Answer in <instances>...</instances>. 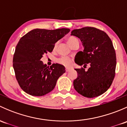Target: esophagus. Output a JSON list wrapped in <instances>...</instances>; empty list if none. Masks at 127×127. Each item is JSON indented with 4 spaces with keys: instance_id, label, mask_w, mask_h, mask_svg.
<instances>
[{
    "instance_id": "34e87169",
    "label": "esophagus",
    "mask_w": 127,
    "mask_h": 127,
    "mask_svg": "<svg viewBox=\"0 0 127 127\" xmlns=\"http://www.w3.org/2000/svg\"><path fill=\"white\" fill-rule=\"evenodd\" d=\"M70 70H71V68H70V67H66V72L69 71Z\"/></svg>"
}]
</instances>
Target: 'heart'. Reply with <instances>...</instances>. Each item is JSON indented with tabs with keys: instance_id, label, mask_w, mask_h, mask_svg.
<instances>
[{
	"instance_id": "b5f03b06",
	"label": "heart",
	"mask_w": 127,
	"mask_h": 127,
	"mask_svg": "<svg viewBox=\"0 0 127 127\" xmlns=\"http://www.w3.org/2000/svg\"><path fill=\"white\" fill-rule=\"evenodd\" d=\"M75 40H78V39H77L75 37H69L68 39H67V42L68 43L69 45H71L72 43H73L74 42H75ZM57 62L58 63L64 65V66H69L71 65L72 60L71 58L68 57H62L61 58H59L57 60Z\"/></svg>"
}]
</instances>
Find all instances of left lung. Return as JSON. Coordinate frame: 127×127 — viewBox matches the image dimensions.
<instances>
[{"label":"left lung","instance_id":"1","mask_svg":"<svg viewBox=\"0 0 127 127\" xmlns=\"http://www.w3.org/2000/svg\"><path fill=\"white\" fill-rule=\"evenodd\" d=\"M71 35L79 38L84 48L75 57V63L84 67L75 69L78 76L74 87L87 98L98 96L109 89L115 76L116 55L112 41L106 32L92 27L74 29ZM87 64L89 68L85 71Z\"/></svg>","mask_w":127,"mask_h":127}]
</instances>
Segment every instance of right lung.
<instances>
[{
	"label": "right lung",
	"instance_id": "right-lung-1",
	"mask_svg": "<svg viewBox=\"0 0 127 127\" xmlns=\"http://www.w3.org/2000/svg\"><path fill=\"white\" fill-rule=\"evenodd\" d=\"M69 31L67 28L35 29L20 39L13 66L16 80L24 92L41 96L53 90L58 78L66 72L65 67L58 63L48 67L40 59L45 53L52 52L56 42Z\"/></svg>",
	"mask_w": 127,
	"mask_h": 127
}]
</instances>
